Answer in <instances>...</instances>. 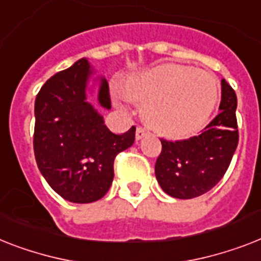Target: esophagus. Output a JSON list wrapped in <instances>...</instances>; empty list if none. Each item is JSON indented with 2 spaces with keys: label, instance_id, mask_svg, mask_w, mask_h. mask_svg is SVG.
Here are the masks:
<instances>
[{
  "label": "esophagus",
  "instance_id": "34e87169",
  "mask_svg": "<svg viewBox=\"0 0 261 261\" xmlns=\"http://www.w3.org/2000/svg\"><path fill=\"white\" fill-rule=\"evenodd\" d=\"M147 134H149V131L146 130V128H143V127H138L137 131H135V139L139 141V139L145 138Z\"/></svg>",
  "mask_w": 261,
  "mask_h": 261
}]
</instances>
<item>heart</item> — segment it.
I'll return each instance as SVG.
<instances>
[{"mask_svg":"<svg viewBox=\"0 0 261 261\" xmlns=\"http://www.w3.org/2000/svg\"><path fill=\"white\" fill-rule=\"evenodd\" d=\"M128 96L146 103L150 126L165 137L182 138L205 126L220 97L215 75L188 65L164 64L137 75Z\"/></svg>","mask_w":261,"mask_h":261,"instance_id":"1","label":"heart"}]
</instances>
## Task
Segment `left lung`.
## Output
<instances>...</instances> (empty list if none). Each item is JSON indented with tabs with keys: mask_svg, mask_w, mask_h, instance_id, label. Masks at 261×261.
Instances as JSON below:
<instances>
[{
	"mask_svg": "<svg viewBox=\"0 0 261 261\" xmlns=\"http://www.w3.org/2000/svg\"><path fill=\"white\" fill-rule=\"evenodd\" d=\"M236 107V92L222 79L220 114L200 135L175 142L161 139L155 177L166 194L179 200L194 198L224 177L239 143Z\"/></svg>",
	"mask_w": 261,
	"mask_h": 261,
	"instance_id": "obj_1",
	"label": "left lung"
}]
</instances>
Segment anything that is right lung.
Returning <instances> with one entry per match:
<instances>
[{"mask_svg": "<svg viewBox=\"0 0 261 261\" xmlns=\"http://www.w3.org/2000/svg\"><path fill=\"white\" fill-rule=\"evenodd\" d=\"M94 69L87 59L45 82L35 103L33 149L39 170L64 200L88 204L100 200L114 179V161L135 141V127L116 135L87 101ZM97 101L111 109L109 83L99 79Z\"/></svg>", "mask_w": 261, "mask_h": 261, "instance_id": "right-lung-1", "label": "right lung"}]
</instances>
